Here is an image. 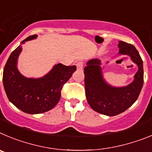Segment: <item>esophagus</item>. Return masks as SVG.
I'll return each mask as SVG.
<instances>
[{
	"label": "esophagus",
	"mask_w": 152,
	"mask_h": 152,
	"mask_svg": "<svg viewBox=\"0 0 152 152\" xmlns=\"http://www.w3.org/2000/svg\"><path fill=\"white\" fill-rule=\"evenodd\" d=\"M76 66H77L78 69H82L83 67V63L82 61H79V62L76 63Z\"/></svg>",
	"instance_id": "1"
}]
</instances>
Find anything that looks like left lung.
<instances>
[{
  "label": "left lung",
  "mask_w": 152,
  "mask_h": 152,
  "mask_svg": "<svg viewBox=\"0 0 152 152\" xmlns=\"http://www.w3.org/2000/svg\"><path fill=\"white\" fill-rule=\"evenodd\" d=\"M119 54L128 55L137 64V73L132 83L125 87H113L103 79L102 63L98 59L90 60L84 68L86 95L88 104L98 113L116 116L123 113L137 100L144 82L143 63L139 53L131 44L120 41Z\"/></svg>",
  "instance_id": "8db88e82"
}]
</instances>
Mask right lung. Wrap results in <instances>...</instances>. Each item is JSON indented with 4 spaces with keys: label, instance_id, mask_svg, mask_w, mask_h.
Here are the masks:
<instances>
[{
    "label": "right lung",
    "instance_id": "1",
    "mask_svg": "<svg viewBox=\"0 0 152 152\" xmlns=\"http://www.w3.org/2000/svg\"><path fill=\"white\" fill-rule=\"evenodd\" d=\"M31 35L21 42L35 39ZM22 47L16 48L10 55L3 73V84L11 103L30 114L48 111L60 101L63 86L76 70V66L54 65L48 74L39 79L26 78L19 72L16 64Z\"/></svg>",
    "mask_w": 152,
    "mask_h": 152
}]
</instances>
